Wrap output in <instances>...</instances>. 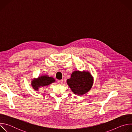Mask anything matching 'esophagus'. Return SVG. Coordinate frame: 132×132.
<instances>
[{
	"label": "esophagus",
	"instance_id": "1",
	"mask_svg": "<svg viewBox=\"0 0 132 132\" xmlns=\"http://www.w3.org/2000/svg\"><path fill=\"white\" fill-rule=\"evenodd\" d=\"M59 84H62L63 83V79H61V80H59Z\"/></svg>",
	"mask_w": 132,
	"mask_h": 132
}]
</instances>
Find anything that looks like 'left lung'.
<instances>
[{"label": "left lung", "mask_w": 132, "mask_h": 132, "mask_svg": "<svg viewBox=\"0 0 132 132\" xmlns=\"http://www.w3.org/2000/svg\"><path fill=\"white\" fill-rule=\"evenodd\" d=\"M67 84L75 95L82 96L92 88L93 78L88 71L75 70L67 80Z\"/></svg>", "instance_id": "8db88e82"}]
</instances>
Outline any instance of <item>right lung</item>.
I'll return each instance as SVG.
<instances>
[{"instance_id": "right-lung-1", "label": "right lung", "mask_w": 132, "mask_h": 132, "mask_svg": "<svg viewBox=\"0 0 132 132\" xmlns=\"http://www.w3.org/2000/svg\"><path fill=\"white\" fill-rule=\"evenodd\" d=\"M55 82V80L48 75H42L37 78H34L31 81V86L35 91H39V88L47 86L53 82Z\"/></svg>"}]
</instances>
